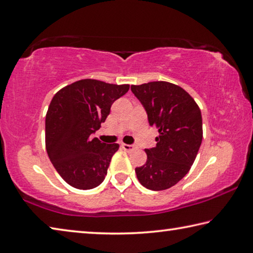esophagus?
I'll use <instances>...</instances> for the list:
<instances>
[{"instance_id": "obj_1", "label": "esophagus", "mask_w": 253, "mask_h": 253, "mask_svg": "<svg viewBox=\"0 0 253 253\" xmlns=\"http://www.w3.org/2000/svg\"><path fill=\"white\" fill-rule=\"evenodd\" d=\"M122 147L125 149L126 152H129V153L132 152L135 149V147L132 146V145H128V144H122Z\"/></svg>"}]
</instances>
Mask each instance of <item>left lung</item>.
I'll return each mask as SVG.
<instances>
[{
    "label": "left lung",
    "instance_id": "left-lung-1",
    "mask_svg": "<svg viewBox=\"0 0 253 253\" xmlns=\"http://www.w3.org/2000/svg\"><path fill=\"white\" fill-rule=\"evenodd\" d=\"M130 89L146 109L149 125L158 129L156 146L145 151L146 163L135 169L137 178L148 190H168L185 176L198 155L203 137L201 109L190 93L168 81Z\"/></svg>",
    "mask_w": 253,
    "mask_h": 253
}]
</instances>
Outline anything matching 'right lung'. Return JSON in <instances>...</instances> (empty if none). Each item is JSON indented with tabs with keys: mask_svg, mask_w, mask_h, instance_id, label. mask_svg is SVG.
<instances>
[{
	"mask_svg": "<svg viewBox=\"0 0 253 253\" xmlns=\"http://www.w3.org/2000/svg\"><path fill=\"white\" fill-rule=\"evenodd\" d=\"M128 89L129 84L81 79L53 96L45 115V148L55 170L72 187L90 190L105 179L119 145L101 143L91 134Z\"/></svg>",
	"mask_w": 253,
	"mask_h": 253,
	"instance_id": "1",
	"label": "right lung"
}]
</instances>
